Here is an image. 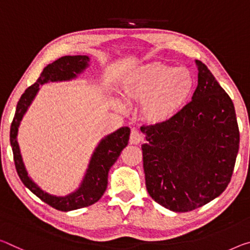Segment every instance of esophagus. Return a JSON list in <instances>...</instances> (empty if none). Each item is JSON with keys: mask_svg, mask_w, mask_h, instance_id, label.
Wrapping results in <instances>:
<instances>
[{"mask_svg": "<svg viewBox=\"0 0 250 250\" xmlns=\"http://www.w3.org/2000/svg\"><path fill=\"white\" fill-rule=\"evenodd\" d=\"M142 139H144V138H142L141 133L138 131V130L133 129L131 133H130V144L131 145H139Z\"/></svg>", "mask_w": 250, "mask_h": 250, "instance_id": "obj_1", "label": "esophagus"}]
</instances>
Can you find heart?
Wrapping results in <instances>:
<instances>
[{"instance_id":"heart-1","label":"heart","mask_w":250,"mask_h":250,"mask_svg":"<svg viewBox=\"0 0 250 250\" xmlns=\"http://www.w3.org/2000/svg\"><path fill=\"white\" fill-rule=\"evenodd\" d=\"M193 90L195 80L190 70L159 62L137 66L121 84L126 100L141 101L142 117L151 124H164L177 116L189 102ZM118 105L124 108L121 104Z\"/></svg>"}]
</instances>
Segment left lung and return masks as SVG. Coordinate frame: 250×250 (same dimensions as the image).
Wrapping results in <instances>:
<instances>
[{
	"label": "left lung",
	"instance_id": "1",
	"mask_svg": "<svg viewBox=\"0 0 250 250\" xmlns=\"http://www.w3.org/2000/svg\"><path fill=\"white\" fill-rule=\"evenodd\" d=\"M191 101L164 124L142 125L146 187L165 208L186 212L210 203L230 182L239 149L235 106L206 64L196 60Z\"/></svg>",
	"mask_w": 250,
	"mask_h": 250
}]
</instances>
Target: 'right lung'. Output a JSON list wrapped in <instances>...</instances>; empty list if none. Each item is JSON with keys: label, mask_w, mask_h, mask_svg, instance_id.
Segmentation results:
<instances>
[{"label": "right lung", "mask_w": 250, "mask_h": 250, "mask_svg": "<svg viewBox=\"0 0 250 250\" xmlns=\"http://www.w3.org/2000/svg\"><path fill=\"white\" fill-rule=\"evenodd\" d=\"M88 55H65L58 59L43 69L38 81L29 86L18 102L15 116L10 130V142L13 151L14 164L20 179L35 196L45 204L58 210L70 211L93 205L104 196L108 186V173L110 168L120 156L129 141L130 128L122 126L117 131L102 138L91 156L88 169L83 177L81 185L75 191L66 196H54L44 191L31 179L27 173L18 142L19 126L23 117L37 96L40 85L49 82H61L73 80L89 66Z\"/></svg>", "instance_id": "add662e5"}]
</instances>
